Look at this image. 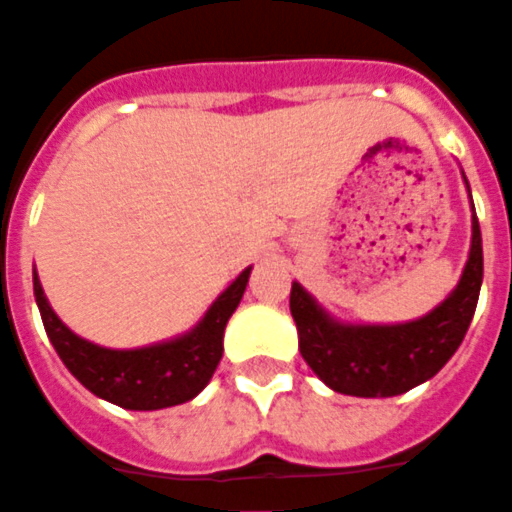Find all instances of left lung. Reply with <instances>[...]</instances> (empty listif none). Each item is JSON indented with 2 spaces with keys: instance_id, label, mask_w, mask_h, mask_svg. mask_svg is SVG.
Masks as SVG:
<instances>
[{
  "instance_id": "obj_1",
  "label": "left lung",
  "mask_w": 512,
  "mask_h": 512,
  "mask_svg": "<svg viewBox=\"0 0 512 512\" xmlns=\"http://www.w3.org/2000/svg\"><path fill=\"white\" fill-rule=\"evenodd\" d=\"M464 183L471 199L466 176ZM482 277V230L474 212L469 259L461 279L451 295L422 318L404 323H349L331 316L300 282H292L290 313L298 326L300 355L336 393L386 399L412 391L438 375L461 347L474 318Z\"/></svg>"
}]
</instances>
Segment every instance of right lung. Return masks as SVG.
Here are the masks:
<instances>
[{
  "instance_id": "1",
  "label": "right lung",
  "mask_w": 512,
  "mask_h": 512,
  "mask_svg": "<svg viewBox=\"0 0 512 512\" xmlns=\"http://www.w3.org/2000/svg\"><path fill=\"white\" fill-rule=\"evenodd\" d=\"M251 269H243L189 331L134 349L100 347L74 334L48 303L38 272H33V292L56 355L87 391L121 409L155 412L186 404L212 381L222 360L225 326L246 292Z\"/></svg>"
}]
</instances>
